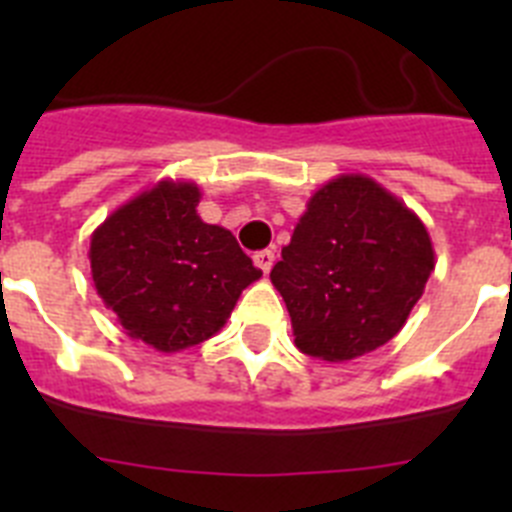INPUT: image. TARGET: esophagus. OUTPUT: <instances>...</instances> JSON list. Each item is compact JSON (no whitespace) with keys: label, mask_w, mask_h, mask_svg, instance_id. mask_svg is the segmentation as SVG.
I'll use <instances>...</instances> for the list:
<instances>
[{"label":"esophagus","mask_w":512,"mask_h":512,"mask_svg":"<svg viewBox=\"0 0 512 512\" xmlns=\"http://www.w3.org/2000/svg\"><path fill=\"white\" fill-rule=\"evenodd\" d=\"M274 259H277V256H274V251H269V248H266V251H259V253H256V256H253L256 266H259V269L264 271V274H269L271 266H274Z\"/></svg>","instance_id":"1"}]
</instances>
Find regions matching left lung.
<instances>
[{"mask_svg":"<svg viewBox=\"0 0 512 512\" xmlns=\"http://www.w3.org/2000/svg\"><path fill=\"white\" fill-rule=\"evenodd\" d=\"M433 266L423 220L369 176L341 174L310 197L271 284L302 354L351 361L400 333Z\"/></svg>","mask_w":512,"mask_h":512,"instance_id":"left-lung-1","label":"left lung"}]
</instances>
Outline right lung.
<instances>
[{
  "instance_id": "add662e5",
  "label": "right lung",
  "mask_w": 512,
  "mask_h": 512,
  "mask_svg": "<svg viewBox=\"0 0 512 512\" xmlns=\"http://www.w3.org/2000/svg\"><path fill=\"white\" fill-rule=\"evenodd\" d=\"M200 187L161 179L92 233L97 295L133 341L176 354L223 328L243 289L261 279L233 233L197 215Z\"/></svg>"
}]
</instances>
